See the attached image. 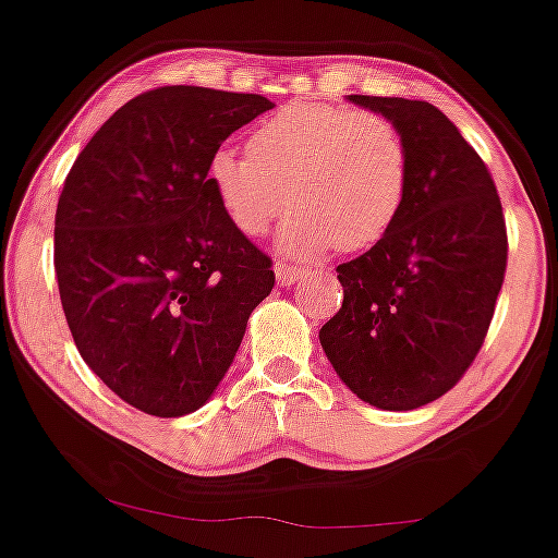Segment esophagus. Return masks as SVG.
Wrapping results in <instances>:
<instances>
[{
  "mask_svg": "<svg viewBox=\"0 0 558 558\" xmlns=\"http://www.w3.org/2000/svg\"><path fill=\"white\" fill-rule=\"evenodd\" d=\"M304 275H306V270L288 265V262H278V265H275V278H278L280 286H293L296 280L304 278Z\"/></svg>",
  "mask_w": 558,
  "mask_h": 558,
  "instance_id": "1",
  "label": "esophagus"
}]
</instances>
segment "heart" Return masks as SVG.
Returning <instances> with one entry per match:
<instances>
[{"instance_id":"1","label":"heart","mask_w":558,"mask_h":558,"mask_svg":"<svg viewBox=\"0 0 558 558\" xmlns=\"http://www.w3.org/2000/svg\"><path fill=\"white\" fill-rule=\"evenodd\" d=\"M207 184L226 218L246 236H262L299 205L280 231L288 257L361 252L379 244L400 218L411 181L405 140L377 111L299 100L262 119L246 153L218 147Z\"/></svg>"}]
</instances>
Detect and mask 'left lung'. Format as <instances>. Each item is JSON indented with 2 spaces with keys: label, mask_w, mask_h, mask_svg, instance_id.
I'll list each match as a JSON object with an SVG mask.
<instances>
[{
  "label": "left lung",
  "mask_w": 558,
  "mask_h": 558,
  "mask_svg": "<svg viewBox=\"0 0 558 558\" xmlns=\"http://www.w3.org/2000/svg\"><path fill=\"white\" fill-rule=\"evenodd\" d=\"M398 126L411 160L400 218L338 267L343 306L319 343L355 398L415 411L481 351L507 270V228L486 163L426 100L345 96Z\"/></svg>",
  "instance_id": "left-lung-1"
}]
</instances>
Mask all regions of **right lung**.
Listing matches in <instances>:
<instances>
[{"label":"right lung","mask_w":558,"mask_h":558,"mask_svg":"<svg viewBox=\"0 0 558 558\" xmlns=\"http://www.w3.org/2000/svg\"><path fill=\"white\" fill-rule=\"evenodd\" d=\"M254 93L169 85L124 104L66 173L53 270L80 355L137 411L203 408L275 275L218 205L207 160L272 109Z\"/></svg>","instance_id":"add662e5"}]
</instances>
